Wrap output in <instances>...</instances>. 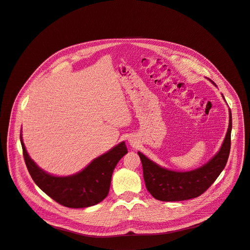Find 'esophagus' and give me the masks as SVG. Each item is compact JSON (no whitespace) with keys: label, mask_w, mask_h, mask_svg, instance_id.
Wrapping results in <instances>:
<instances>
[{"label":"esophagus","mask_w":250,"mask_h":250,"mask_svg":"<svg viewBox=\"0 0 250 250\" xmlns=\"http://www.w3.org/2000/svg\"><path fill=\"white\" fill-rule=\"evenodd\" d=\"M130 145H131L132 146H135V143H134V142H131V141H130Z\"/></svg>","instance_id":"1"}]
</instances>
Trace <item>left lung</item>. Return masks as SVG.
Masks as SVG:
<instances>
[{"label": "left lung", "instance_id": "8db88e82", "mask_svg": "<svg viewBox=\"0 0 250 250\" xmlns=\"http://www.w3.org/2000/svg\"><path fill=\"white\" fill-rule=\"evenodd\" d=\"M229 118V128L221 149L210 161L195 170L186 172L169 170L138 152L143 164L146 187L149 194L157 200L166 202L188 200L202 195L215 182L227 164L231 148V111Z\"/></svg>", "mask_w": 250, "mask_h": 250}]
</instances>
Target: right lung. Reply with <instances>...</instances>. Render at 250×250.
Listing matches in <instances>:
<instances>
[{"instance_id":"right-lung-1","label":"right lung","mask_w":250,"mask_h":250,"mask_svg":"<svg viewBox=\"0 0 250 250\" xmlns=\"http://www.w3.org/2000/svg\"><path fill=\"white\" fill-rule=\"evenodd\" d=\"M21 142L27 170L36 185L50 198L68 208H84L102 202L107 196L113 171L128 153L125 143L94 159L81 172L69 176L48 174L29 158L21 133Z\"/></svg>"}]
</instances>
